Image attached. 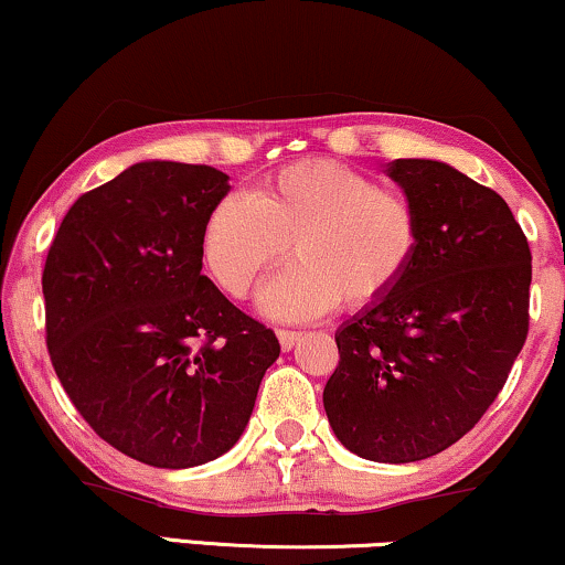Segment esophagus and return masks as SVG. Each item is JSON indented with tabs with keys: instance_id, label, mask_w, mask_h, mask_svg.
Segmentation results:
<instances>
[{
	"instance_id": "obj_1",
	"label": "esophagus",
	"mask_w": 565,
	"mask_h": 565,
	"mask_svg": "<svg viewBox=\"0 0 565 565\" xmlns=\"http://www.w3.org/2000/svg\"><path fill=\"white\" fill-rule=\"evenodd\" d=\"M277 340H280L282 350H292L298 345L300 332H292V329H277Z\"/></svg>"
}]
</instances>
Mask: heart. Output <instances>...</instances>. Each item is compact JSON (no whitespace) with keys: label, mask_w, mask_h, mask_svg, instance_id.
<instances>
[{"label":"heart","mask_w":565,"mask_h":565,"mask_svg":"<svg viewBox=\"0 0 565 565\" xmlns=\"http://www.w3.org/2000/svg\"><path fill=\"white\" fill-rule=\"evenodd\" d=\"M420 212L409 196L334 160H300L223 196L202 225L212 277L244 298L290 252V267L265 285L259 309L275 321L324 317L340 300L369 309L402 282L420 252Z\"/></svg>","instance_id":"1"}]
</instances>
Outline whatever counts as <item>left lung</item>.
<instances>
[{"label": "left lung", "mask_w": 565, "mask_h": 565, "mask_svg": "<svg viewBox=\"0 0 565 565\" xmlns=\"http://www.w3.org/2000/svg\"><path fill=\"white\" fill-rule=\"evenodd\" d=\"M386 175L420 212L413 267L337 329L324 409L340 444L386 465L457 444L493 405L530 329L532 254L509 204L441 160Z\"/></svg>", "instance_id": "8db88e82"}]
</instances>
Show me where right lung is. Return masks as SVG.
Instances as JSON below:
<instances>
[{"mask_svg": "<svg viewBox=\"0 0 565 565\" xmlns=\"http://www.w3.org/2000/svg\"><path fill=\"white\" fill-rule=\"evenodd\" d=\"M228 192L210 166H129L72 204L43 267L64 392L104 441L150 467L233 449L280 355L273 329L202 275V225Z\"/></svg>", "mask_w": 565, "mask_h": 565, "instance_id": "1", "label": "right lung"}]
</instances>
